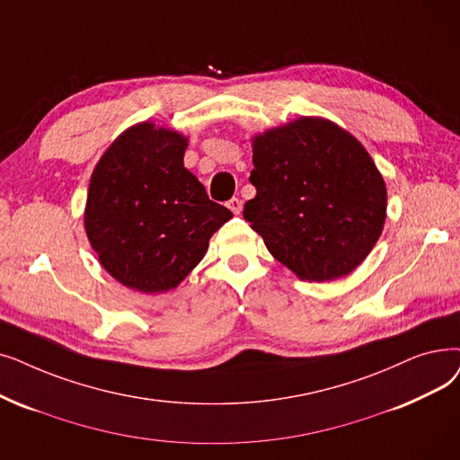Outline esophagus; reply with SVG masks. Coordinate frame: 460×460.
Instances as JSON below:
<instances>
[{"label":"esophagus","mask_w":460,"mask_h":460,"mask_svg":"<svg viewBox=\"0 0 460 460\" xmlns=\"http://www.w3.org/2000/svg\"><path fill=\"white\" fill-rule=\"evenodd\" d=\"M227 207H229V210L233 212V214H241L243 212V201L238 197H233L231 201L227 203Z\"/></svg>","instance_id":"1"}]
</instances>
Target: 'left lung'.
I'll list each match as a JSON object with an SVG mask.
<instances>
[{"label":"left lung","instance_id":"left-lung-1","mask_svg":"<svg viewBox=\"0 0 460 460\" xmlns=\"http://www.w3.org/2000/svg\"><path fill=\"white\" fill-rule=\"evenodd\" d=\"M257 193L244 219L267 250L305 282L348 276L376 246L387 188L357 138L322 116H301L252 137Z\"/></svg>","mask_w":460,"mask_h":460}]
</instances>
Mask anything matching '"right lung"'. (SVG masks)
<instances>
[{
    "instance_id": "obj_1",
    "label": "right lung",
    "mask_w": 460,
    "mask_h": 460,
    "mask_svg": "<svg viewBox=\"0 0 460 460\" xmlns=\"http://www.w3.org/2000/svg\"><path fill=\"white\" fill-rule=\"evenodd\" d=\"M188 137L141 122L119 133L92 172L84 229L102 267L141 293L174 289L233 217L184 167Z\"/></svg>"
}]
</instances>
